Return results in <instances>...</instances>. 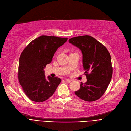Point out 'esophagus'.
<instances>
[{"instance_id":"1","label":"esophagus","mask_w":131,"mask_h":131,"mask_svg":"<svg viewBox=\"0 0 131 131\" xmlns=\"http://www.w3.org/2000/svg\"><path fill=\"white\" fill-rule=\"evenodd\" d=\"M66 82H67V83H70V82H71V81H72V80H71V79H66Z\"/></svg>"}]
</instances>
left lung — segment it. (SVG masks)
<instances>
[{"label":"left lung","mask_w":131,"mask_h":131,"mask_svg":"<svg viewBox=\"0 0 131 131\" xmlns=\"http://www.w3.org/2000/svg\"><path fill=\"white\" fill-rule=\"evenodd\" d=\"M68 41L82 51L88 80L85 83H81L75 94L85 101L97 100L105 93L112 79L113 67L109 52L105 46L89 35L72 37Z\"/></svg>","instance_id":"1"}]
</instances>
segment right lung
<instances>
[{
    "label": "right lung",
    "mask_w": 131,
    "mask_h": 131,
    "mask_svg": "<svg viewBox=\"0 0 131 131\" xmlns=\"http://www.w3.org/2000/svg\"><path fill=\"white\" fill-rule=\"evenodd\" d=\"M68 38L42 35L32 40L19 58L18 77L26 96L34 101L42 102L54 94L61 79L48 76L43 69L50 63L58 48Z\"/></svg>",
    "instance_id": "right-lung-1"
}]
</instances>
